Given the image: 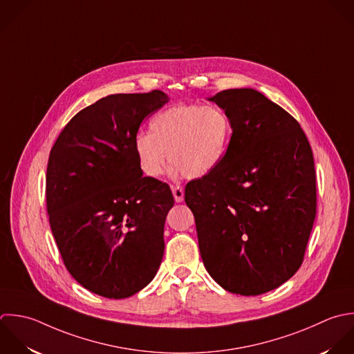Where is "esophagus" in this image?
Listing matches in <instances>:
<instances>
[{"label": "esophagus", "mask_w": 354, "mask_h": 354, "mask_svg": "<svg viewBox=\"0 0 354 354\" xmlns=\"http://www.w3.org/2000/svg\"><path fill=\"white\" fill-rule=\"evenodd\" d=\"M171 190H172V194H174V198L176 203H182L183 198H185V190L183 187L180 186H171Z\"/></svg>", "instance_id": "1"}]
</instances>
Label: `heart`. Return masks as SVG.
Instances as JSON below:
<instances>
[{
    "mask_svg": "<svg viewBox=\"0 0 354 354\" xmlns=\"http://www.w3.org/2000/svg\"><path fill=\"white\" fill-rule=\"evenodd\" d=\"M230 136L232 121L222 107L176 104L151 118L150 133H138L133 150L146 176H160L169 156L174 175L198 179L222 164Z\"/></svg>",
    "mask_w": 354,
    "mask_h": 354,
    "instance_id": "heart-1",
    "label": "heart"
}]
</instances>
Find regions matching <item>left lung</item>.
Returning <instances> with one entry per match:
<instances>
[{
	"instance_id": "left-lung-1",
	"label": "left lung",
	"mask_w": 354,
	"mask_h": 354,
	"mask_svg": "<svg viewBox=\"0 0 354 354\" xmlns=\"http://www.w3.org/2000/svg\"><path fill=\"white\" fill-rule=\"evenodd\" d=\"M208 100L232 121L222 164L192 180L185 201L196 219L209 276L226 291L261 295L301 268L316 218V174L298 121L252 88Z\"/></svg>"
}]
</instances>
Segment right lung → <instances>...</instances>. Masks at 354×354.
Segmentation results:
<instances>
[{
    "label": "right lung",
    "instance_id": "1",
    "mask_svg": "<svg viewBox=\"0 0 354 354\" xmlns=\"http://www.w3.org/2000/svg\"><path fill=\"white\" fill-rule=\"evenodd\" d=\"M162 91L115 93L77 113L56 139L46 168L50 230L68 273L110 299L132 297L157 274L174 197L143 176L133 139Z\"/></svg>",
    "mask_w": 354,
    "mask_h": 354
}]
</instances>
